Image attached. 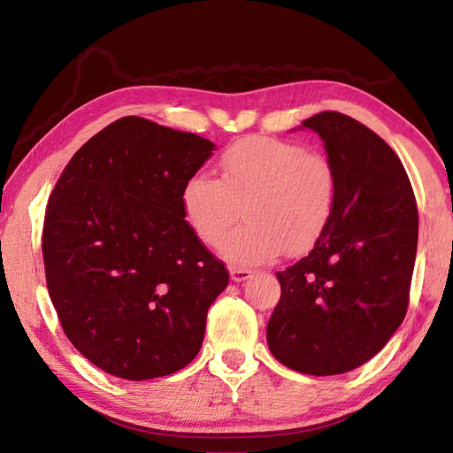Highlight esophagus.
<instances>
[{
    "mask_svg": "<svg viewBox=\"0 0 453 453\" xmlns=\"http://www.w3.org/2000/svg\"><path fill=\"white\" fill-rule=\"evenodd\" d=\"M229 275H232L234 281H245L251 275V270H245V267L232 265V267H229Z\"/></svg>",
    "mask_w": 453,
    "mask_h": 453,
    "instance_id": "1",
    "label": "esophagus"
}]
</instances>
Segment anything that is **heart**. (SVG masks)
I'll return each instance as SVG.
<instances>
[{
  "label": "heart",
  "instance_id": "1",
  "mask_svg": "<svg viewBox=\"0 0 453 453\" xmlns=\"http://www.w3.org/2000/svg\"><path fill=\"white\" fill-rule=\"evenodd\" d=\"M221 180L191 173L181 188V210L205 245H218L240 218L245 224L221 245L234 264L254 265L283 251L313 248L334 218L337 178L321 153L278 137H243L221 153Z\"/></svg>",
  "mask_w": 453,
  "mask_h": 453
}]
</instances>
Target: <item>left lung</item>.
<instances>
[{"mask_svg": "<svg viewBox=\"0 0 453 453\" xmlns=\"http://www.w3.org/2000/svg\"><path fill=\"white\" fill-rule=\"evenodd\" d=\"M302 126L324 140L337 202L310 254L275 273L267 346L289 370L337 375L372 359L405 318L418 205L400 157L370 127L340 111Z\"/></svg>", "mask_w": 453, "mask_h": 453, "instance_id": "1", "label": "left lung"}]
</instances>
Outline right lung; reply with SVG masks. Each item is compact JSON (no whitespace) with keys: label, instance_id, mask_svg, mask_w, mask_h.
Here are the masks:
<instances>
[{"label":"right lung","instance_id":"1","mask_svg":"<svg viewBox=\"0 0 453 453\" xmlns=\"http://www.w3.org/2000/svg\"><path fill=\"white\" fill-rule=\"evenodd\" d=\"M213 150L205 137L127 116L59 175L45 208V281L65 335L99 370L162 378L202 348L229 273L183 219L181 188Z\"/></svg>","mask_w":453,"mask_h":453}]
</instances>
